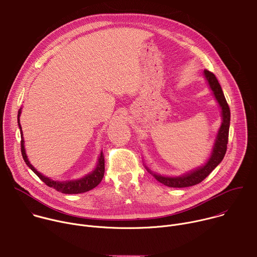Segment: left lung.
Wrapping results in <instances>:
<instances>
[{
	"mask_svg": "<svg viewBox=\"0 0 257 257\" xmlns=\"http://www.w3.org/2000/svg\"><path fill=\"white\" fill-rule=\"evenodd\" d=\"M204 76L209 84V87L211 88L217 102L219 103V106L222 107V117L223 122L221 125V128L218 130L215 143L213 146V150L211 153V156L207 163L200 167L199 169H196L194 171H191L190 173H187L184 176L181 177H164L158 174H154V177L162 184L173 187V188H183V187H189L196 184H199L202 182L213 170L214 168L221 163L226 155L227 152V144H228V138H229V128H230V119H231V112L229 104L226 100V97L224 95L223 89L219 85L215 75L212 72L208 70H204ZM148 171L152 174V172L148 169Z\"/></svg>",
	"mask_w": 257,
	"mask_h": 257,
	"instance_id": "1",
	"label": "left lung"
}]
</instances>
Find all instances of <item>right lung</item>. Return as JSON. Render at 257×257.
Returning <instances> with one entry per match:
<instances>
[{"instance_id":"add662e5","label":"right lung","mask_w":257,"mask_h":257,"mask_svg":"<svg viewBox=\"0 0 257 257\" xmlns=\"http://www.w3.org/2000/svg\"><path fill=\"white\" fill-rule=\"evenodd\" d=\"M20 109L18 112V125L20 128V134H21V154L23 157V160L25 162V164L36 174L44 183H46V185H48L51 188L56 189L59 192L65 193V194H78V193H83L86 191H89L91 189H93L94 187H96L100 181L102 180L103 174H104V159H103V155L102 152L100 153V156L98 158V163L97 166L95 168V170L93 172H91L90 174L84 176L83 178H80L78 180H72V181H54L44 175H42L40 172L36 171L33 166L28 162L26 154H25V150H24V140H23V134H22V130H21V126H20V122H19V117H20Z\"/></svg>"}]
</instances>
